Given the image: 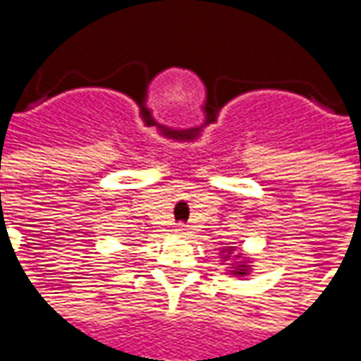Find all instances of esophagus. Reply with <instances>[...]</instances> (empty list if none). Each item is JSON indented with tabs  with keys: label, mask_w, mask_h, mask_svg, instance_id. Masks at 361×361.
I'll list each match as a JSON object with an SVG mask.
<instances>
[{
	"label": "esophagus",
	"mask_w": 361,
	"mask_h": 361,
	"mask_svg": "<svg viewBox=\"0 0 361 361\" xmlns=\"http://www.w3.org/2000/svg\"><path fill=\"white\" fill-rule=\"evenodd\" d=\"M173 232H176L178 235H185V234H188V226H185V224H178Z\"/></svg>",
	"instance_id": "esophagus-1"
}]
</instances>
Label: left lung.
Segmentation results:
<instances>
[{
    "instance_id": "left-lung-1",
    "label": "left lung",
    "mask_w": 361,
    "mask_h": 361,
    "mask_svg": "<svg viewBox=\"0 0 361 361\" xmlns=\"http://www.w3.org/2000/svg\"><path fill=\"white\" fill-rule=\"evenodd\" d=\"M222 259L224 261H230V272L235 274V276H247L250 274V261L247 259H242L240 253H235L234 255V247H226V250H222Z\"/></svg>"
}]
</instances>
